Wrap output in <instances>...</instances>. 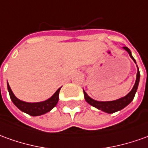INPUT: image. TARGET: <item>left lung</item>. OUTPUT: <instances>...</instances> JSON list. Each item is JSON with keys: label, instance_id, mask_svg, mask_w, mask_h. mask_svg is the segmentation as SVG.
<instances>
[{"label": "left lung", "instance_id": "left-lung-1", "mask_svg": "<svg viewBox=\"0 0 148 148\" xmlns=\"http://www.w3.org/2000/svg\"><path fill=\"white\" fill-rule=\"evenodd\" d=\"M123 49H125L127 51L128 54L130 55V58L134 60V62L136 64V61L134 60L132 55H131V52H130V49L127 47H123ZM138 68V66H137ZM139 78H140V73H139V70L137 71V76H136V80H135V83H134V85L133 88L131 89V91L126 95L123 97H121L118 100H115V101H96V100H93L92 98H91L90 97H88V94L84 91V98H85V101H87L89 105H91L92 106L95 107L97 109H98L100 110L104 111L106 113H108V114H113L114 112H117V111L121 110H123V108L128 106L129 104L133 101L134 97V95H135V92L137 91V88H138V82H139Z\"/></svg>", "mask_w": 148, "mask_h": 148}]
</instances>
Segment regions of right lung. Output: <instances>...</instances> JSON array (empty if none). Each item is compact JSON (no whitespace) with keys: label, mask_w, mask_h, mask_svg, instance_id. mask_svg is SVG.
I'll return each mask as SVG.
<instances>
[{"label":"right lung","mask_w":148,"mask_h":148,"mask_svg":"<svg viewBox=\"0 0 148 148\" xmlns=\"http://www.w3.org/2000/svg\"><path fill=\"white\" fill-rule=\"evenodd\" d=\"M7 87H8V91L10 93V97L13 103L18 107V109L25 114H28L31 116H39V115L44 114L50 110H51L54 107L56 106L59 101V93L61 88H60L57 90L51 97L49 99L46 100L44 101L41 102H35V103H29V102H25L23 101H21L17 98L14 92H12L10 87V84L7 82Z\"/></svg>","instance_id":"obj_1"}]
</instances>
